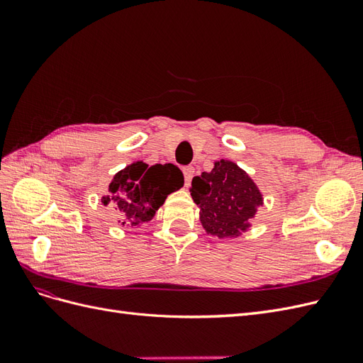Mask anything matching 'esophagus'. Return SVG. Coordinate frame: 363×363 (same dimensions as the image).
I'll return each mask as SVG.
<instances>
[{"label": "esophagus", "mask_w": 363, "mask_h": 363, "mask_svg": "<svg viewBox=\"0 0 363 363\" xmlns=\"http://www.w3.org/2000/svg\"><path fill=\"white\" fill-rule=\"evenodd\" d=\"M194 174H195L194 167H184V168H183V175H184V183H186V186H189V183H191L192 177H194Z\"/></svg>", "instance_id": "obj_1"}]
</instances>
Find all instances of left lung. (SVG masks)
Wrapping results in <instances>:
<instances>
[{
	"mask_svg": "<svg viewBox=\"0 0 363 363\" xmlns=\"http://www.w3.org/2000/svg\"><path fill=\"white\" fill-rule=\"evenodd\" d=\"M191 195L200 207L206 232L219 239L238 238L250 227L263 199L250 175L230 160L215 162L211 172L192 179Z\"/></svg>",
	"mask_w": 363,
	"mask_h": 363,
	"instance_id": "1",
	"label": "left lung"
}]
</instances>
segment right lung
<instances>
[{"label":"right lung","mask_w":363,"mask_h":363,"mask_svg":"<svg viewBox=\"0 0 363 363\" xmlns=\"http://www.w3.org/2000/svg\"><path fill=\"white\" fill-rule=\"evenodd\" d=\"M184 183L183 172L172 163L152 164L135 162L119 171L103 196L104 206L111 204L127 227H140L155 218L167 196L180 189Z\"/></svg>","instance_id":"add662e5"}]
</instances>
